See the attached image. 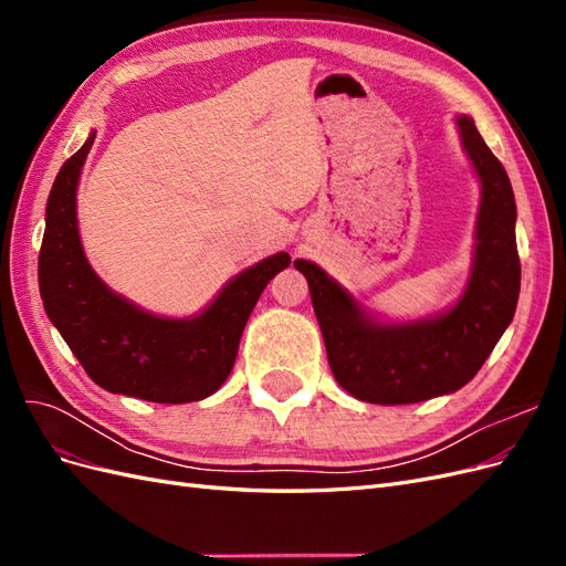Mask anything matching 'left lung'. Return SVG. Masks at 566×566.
I'll list each match as a JSON object with an SVG mask.
<instances>
[{"label": "left lung", "mask_w": 566, "mask_h": 566, "mask_svg": "<svg viewBox=\"0 0 566 566\" xmlns=\"http://www.w3.org/2000/svg\"><path fill=\"white\" fill-rule=\"evenodd\" d=\"M460 144L479 177L470 279L447 312L416 321H382L318 264L297 260L342 389L382 406L418 403L458 391L484 366L515 316L520 300L517 205L507 172L470 115H458Z\"/></svg>", "instance_id": "obj_1"}]
</instances>
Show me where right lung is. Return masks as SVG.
Segmentation results:
<instances>
[{
	"label": "right lung",
	"mask_w": 566,
	"mask_h": 566,
	"mask_svg": "<svg viewBox=\"0 0 566 566\" xmlns=\"http://www.w3.org/2000/svg\"><path fill=\"white\" fill-rule=\"evenodd\" d=\"M94 136L63 163L46 200L38 266L44 312L98 387L156 403L200 401L227 382L254 304L290 254L241 271L196 316L144 312L96 276L80 241L77 184Z\"/></svg>",
	"instance_id": "add662e5"
}]
</instances>
